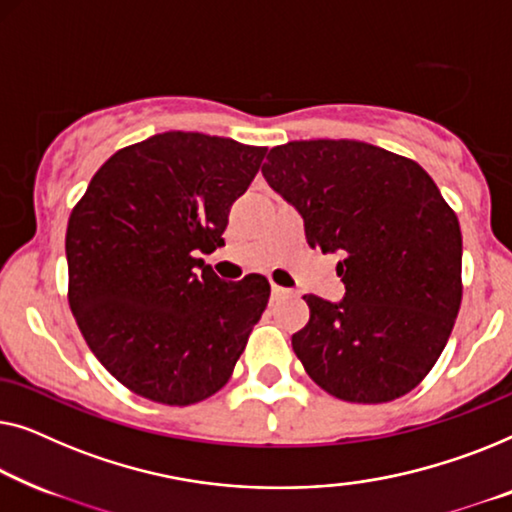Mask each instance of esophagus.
I'll return each instance as SVG.
<instances>
[{
	"mask_svg": "<svg viewBox=\"0 0 512 512\" xmlns=\"http://www.w3.org/2000/svg\"><path fill=\"white\" fill-rule=\"evenodd\" d=\"M292 290H287V287H283V285H276L273 283L271 285V299L273 301H278V299H285V297H292Z\"/></svg>",
	"mask_w": 512,
	"mask_h": 512,
	"instance_id": "esophagus-1",
	"label": "esophagus"
}]
</instances>
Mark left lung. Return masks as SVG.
<instances>
[{"mask_svg": "<svg viewBox=\"0 0 512 512\" xmlns=\"http://www.w3.org/2000/svg\"><path fill=\"white\" fill-rule=\"evenodd\" d=\"M262 174L304 218L306 241L343 259L338 304L306 294L292 348L331 397L385 403L415 390L462 306V229L420 164L350 139L271 148Z\"/></svg>", "mask_w": 512, "mask_h": 512, "instance_id": "left-lung-1", "label": "left lung"}]
</instances>
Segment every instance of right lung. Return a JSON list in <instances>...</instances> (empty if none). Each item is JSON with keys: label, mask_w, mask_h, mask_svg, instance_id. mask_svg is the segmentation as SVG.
Listing matches in <instances>:
<instances>
[{"label": "right lung", "mask_w": 512, "mask_h": 512, "mask_svg": "<svg viewBox=\"0 0 512 512\" xmlns=\"http://www.w3.org/2000/svg\"><path fill=\"white\" fill-rule=\"evenodd\" d=\"M266 148L164 132L106 160L67 225L69 306L111 376L190 406L227 385L269 304L259 273L225 283L201 253L225 246L229 208Z\"/></svg>", "instance_id": "right-lung-1"}]
</instances>
